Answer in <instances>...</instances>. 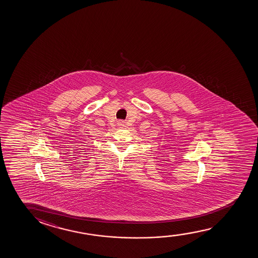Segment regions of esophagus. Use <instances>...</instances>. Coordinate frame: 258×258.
Masks as SVG:
<instances>
[{
	"label": "esophagus",
	"instance_id": "34e87169",
	"mask_svg": "<svg viewBox=\"0 0 258 258\" xmlns=\"http://www.w3.org/2000/svg\"><path fill=\"white\" fill-rule=\"evenodd\" d=\"M119 124H120V126H122V125H123V122H122V121H120Z\"/></svg>",
	"mask_w": 258,
	"mask_h": 258
}]
</instances>
